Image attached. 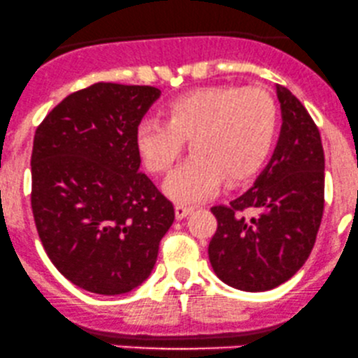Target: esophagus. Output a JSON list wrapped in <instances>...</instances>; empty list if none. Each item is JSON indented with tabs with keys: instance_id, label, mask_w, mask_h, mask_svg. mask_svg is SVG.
I'll return each mask as SVG.
<instances>
[{
	"instance_id": "obj_1",
	"label": "esophagus",
	"mask_w": 358,
	"mask_h": 358,
	"mask_svg": "<svg viewBox=\"0 0 358 358\" xmlns=\"http://www.w3.org/2000/svg\"><path fill=\"white\" fill-rule=\"evenodd\" d=\"M193 206H186V205H176V217L179 218H184V217H187V215L189 213H193Z\"/></svg>"
}]
</instances>
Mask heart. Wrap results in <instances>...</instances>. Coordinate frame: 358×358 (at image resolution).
<instances>
[{"label": "heart", "mask_w": 358, "mask_h": 358, "mask_svg": "<svg viewBox=\"0 0 358 358\" xmlns=\"http://www.w3.org/2000/svg\"><path fill=\"white\" fill-rule=\"evenodd\" d=\"M165 122L147 119L134 131V147L152 174L172 169L191 140L193 157L165 180L180 205L217 193L222 179L237 182L255 174L270 155L278 131V106L261 88L206 87L164 107Z\"/></svg>", "instance_id": "heart-1"}]
</instances>
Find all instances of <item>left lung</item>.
Returning a JSON list of instances; mask_svg holds the SVG:
<instances>
[{
  "mask_svg": "<svg viewBox=\"0 0 358 358\" xmlns=\"http://www.w3.org/2000/svg\"><path fill=\"white\" fill-rule=\"evenodd\" d=\"M282 131L271 160L249 189L211 206L217 232L208 245L213 271L227 285L264 292L302 268L324 210V152L316 122L290 90L276 85Z\"/></svg>",
  "mask_w": 358,
  "mask_h": 358,
  "instance_id": "left-lung-1",
  "label": "left lung"
}]
</instances>
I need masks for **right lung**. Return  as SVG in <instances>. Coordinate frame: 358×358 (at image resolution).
Here are the masks:
<instances>
[{"label": "right lung", "mask_w": 358, "mask_h": 358, "mask_svg": "<svg viewBox=\"0 0 358 358\" xmlns=\"http://www.w3.org/2000/svg\"><path fill=\"white\" fill-rule=\"evenodd\" d=\"M160 90L94 83L63 99L36 129L32 213L49 259L92 294L145 282L176 211L143 172L134 131Z\"/></svg>", "instance_id": "add662e5"}]
</instances>
